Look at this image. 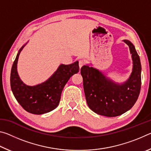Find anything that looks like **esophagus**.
<instances>
[{
  "instance_id": "esophagus-1",
  "label": "esophagus",
  "mask_w": 151,
  "mask_h": 151,
  "mask_svg": "<svg viewBox=\"0 0 151 151\" xmlns=\"http://www.w3.org/2000/svg\"><path fill=\"white\" fill-rule=\"evenodd\" d=\"M85 60H83V59L79 60V61H78V65H79V67H80V68H82V66H83V65H85Z\"/></svg>"
}]
</instances>
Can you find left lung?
Wrapping results in <instances>:
<instances>
[{
	"mask_svg": "<svg viewBox=\"0 0 151 151\" xmlns=\"http://www.w3.org/2000/svg\"><path fill=\"white\" fill-rule=\"evenodd\" d=\"M132 55L133 68L129 79L114 83L103 73L88 65L81 69L86 103L92 111L100 115L114 117L131 109L137 101L141 87V65L139 55L131 41L124 40Z\"/></svg>",
	"mask_w": 151,
	"mask_h": 151,
	"instance_id": "8db88e82",
	"label": "left lung"
}]
</instances>
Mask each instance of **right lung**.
I'll use <instances>...</instances> for the list:
<instances>
[{"instance_id": "add662e5", "label": "right lung", "mask_w": 151, "mask_h": 151, "mask_svg": "<svg viewBox=\"0 0 151 151\" xmlns=\"http://www.w3.org/2000/svg\"><path fill=\"white\" fill-rule=\"evenodd\" d=\"M25 45L19 50L12 66L11 90L18 103L26 111L35 114L47 113L58 106L64 86L79 71L78 62L67 65L62 64L47 81L35 86H28L22 83L17 73L18 59Z\"/></svg>"}]
</instances>
